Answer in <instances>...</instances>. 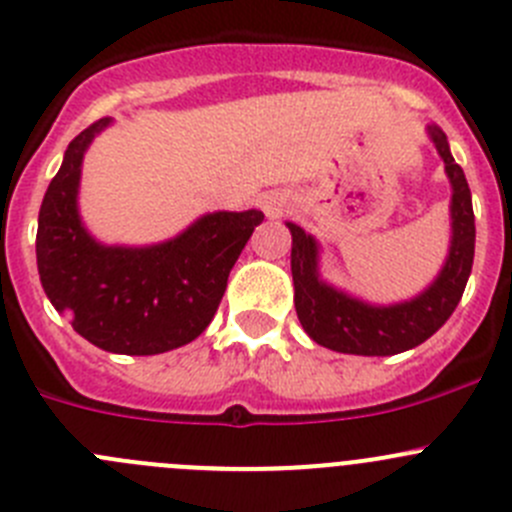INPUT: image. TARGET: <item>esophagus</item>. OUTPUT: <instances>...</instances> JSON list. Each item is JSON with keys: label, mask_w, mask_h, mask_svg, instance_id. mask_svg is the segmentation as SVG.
Listing matches in <instances>:
<instances>
[{"label": "esophagus", "mask_w": 512, "mask_h": 512, "mask_svg": "<svg viewBox=\"0 0 512 512\" xmlns=\"http://www.w3.org/2000/svg\"><path fill=\"white\" fill-rule=\"evenodd\" d=\"M261 208H264L266 216L276 218V216H281L284 211H289L291 198L286 196V193H266V196L261 198Z\"/></svg>", "instance_id": "1"}]
</instances>
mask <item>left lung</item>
<instances>
[{"label": "left lung", "mask_w": 512, "mask_h": 512, "mask_svg": "<svg viewBox=\"0 0 512 512\" xmlns=\"http://www.w3.org/2000/svg\"><path fill=\"white\" fill-rule=\"evenodd\" d=\"M427 135L435 143L450 178L452 236L440 274L417 296L397 304H369L359 296L337 289L319 274V241L296 223H286L291 231L296 316L304 332L321 347L342 354H362V357H392L420 347L450 319L455 306L460 304L475 256L472 196L465 173L452 158L447 135L437 125H427Z\"/></svg>", "instance_id": "obj_1"}]
</instances>
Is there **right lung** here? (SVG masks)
Wrapping results in <instances>:
<instances>
[{"label": "right lung", "instance_id": "obj_1", "mask_svg": "<svg viewBox=\"0 0 512 512\" xmlns=\"http://www.w3.org/2000/svg\"><path fill=\"white\" fill-rule=\"evenodd\" d=\"M102 118L65 150L37 221L42 289L72 329L113 354L150 357L206 332L228 274L264 213L216 211L150 246H107L82 223L80 175L87 148L110 128Z\"/></svg>", "mask_w": 512, "mask_h": 512}]
</instances>
